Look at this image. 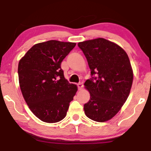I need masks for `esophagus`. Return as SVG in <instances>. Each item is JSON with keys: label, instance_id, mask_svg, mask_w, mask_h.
<instances>
[{"label": "esophagus", "instance_id": "1", "mask_svg": "<svg viewBox=\"0 0 151 151\" xmlns=\"http://www.w3.org/2000/svg\"><path fill=\"white\" fill-rule=\"evenodd\" d=\"M77 86H78V89L79 90H81L83 89V84H81V83H79V84H77Z\"/></svg>", "mask_w": 151, "mask_h": 151}]
</instances>
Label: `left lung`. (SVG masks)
Masks as SVG:
<instances>
[{"instance_id":"1","label":"left lung","mask_w":151,"mask_h":151,"mask_svg":"<svg viewBox=\"0 0 151 151\" xmlns=\"http://www.w3.org/2000/svg\"><path fill=\"white\" fill-rule=\"evenodd\" d=\"M91 70L84 86L90 99L84 105L88 118L97 122L111 119L127 100L132 86L133 73L128 55L117 44L104 38L78 43Z\"/></svg>"}]
</instances>
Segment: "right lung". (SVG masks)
<instances>
[{
  "label": "right lung",
  "instance_id": "obj_1",
  "mask_svg": "<svg viewBox=\"0 0 151 151\" xmlns=\"http://www.w3.org/2000/svg\"><path fill=\"white\" fill-rule=\"evenodd\" d=\"M75 42L49 40L33 45L20 59V90L29 109L46 123L60 121L67 115L77 85L65 79L61 63Z\"/></svg>",
  "mask_w": 151,
  "mask_h": 151
}]
</instances>
